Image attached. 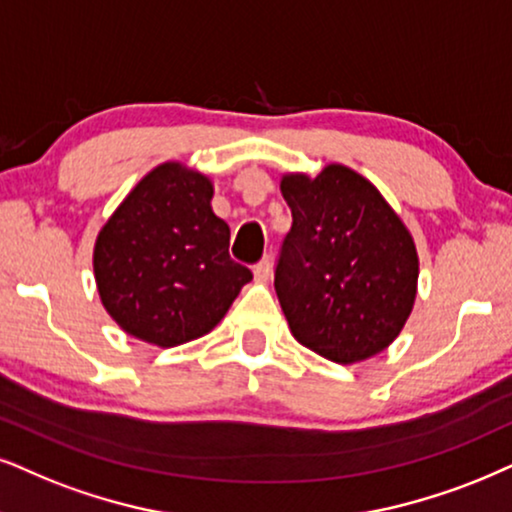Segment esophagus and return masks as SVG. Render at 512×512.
Returning <instances> with one entry per match:
<instances>
[{
	"instance_id": "obj_1",
	"label": "esophagus",
	"mask_w": 512,
	"mask_h": 512,
	"mask_svg": "<svg viewBox=\"0 0 512 512\" xmlns=\"http://www.w3.org/2000/svg\"><path fill=\"white\" fill-rule=\"evenodd\" d=\"M269 276H271V257L267 255L255 264V278L257 281H269Z\"/></svg>"
}]
</instances>
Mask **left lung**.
I'll use <instances>...</instances> for the list:
<instances>
[{"label": "left lung", "instance_id": "left-lung-1", "mask_svg": "<svg viewBox=\"0 0 512 512\" xmlns=\"http://www.w3.org/2000/svg\"><path fill=\"white\" fill-rule=\"evenodd\" d=\"M293 226L274 288L295 340L354 364L383 352L409 319L418 283L413 238L371 181L345 165L319 177L288 174Z\"/></svg>", "mask_w": 512, "mask_h": 512}]
</instances>
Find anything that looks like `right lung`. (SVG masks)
Masks as SVG:
<instances>
[{
	"mask_svg": "<svg viewBox=\"0 0 512 512\" xmlns=\"http://www.w3.org/2000/svg\"><path fill=\"white\" fill-rule=\"evenodd\" d=\"M210 200L208 177L165 163L134 186L101 229L96 286L125 333L158 347L196 340L222 321L252 278L229 257V224Z\"/></svg>",
	"mask_w": 512,
	"mask_h": 512,
	"instance_id": "add662e5",
	"label": "right lung"
}]
</instances>
